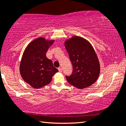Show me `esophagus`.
I'll use <instances>...</instances> for the list:
<instances>
[{"label": "esophagus", "mask_w": 126, "mask_h": 126, "mask_svg": "<svg viewBox=\"0 0 126 126\" xmlns=\"http://www.w3.org/2000/svg\"><path fill=\"white\" fill-rule=\"evenodd\" d=\"M58 70H59V72H62V68L61 67H59L58 68Z\"/></svg>", "instance_id": "esophagus-1"}]
</instances>
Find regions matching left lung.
<instances>
[{
	"label": "left lung",
	"mask_w": 126,
	"mask_h": 126,
	"mask_svg": "<svg viewBox=\"0 0 126 126\" xmlns=\"http://www.w3.org/2000/svg\"><path fill=\"white\" fill-rule=\"evenodd\" d=\"M64 46L73 64L71 76H66L68 83L79 89L92 85L100 74V64L90 42L79 36L66 40Z\"/></svg>",
	"instance_id": "left-lung-1"
}]
</instances>
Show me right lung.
Segmentation results:
<instances>
[{
	"label": "right lung",
	"mask_w": 126,
	"mask_h": 126,
	"mask_svg": "<svg viewBox=\"0 0 126 126\" xmlns=\"http://www.w3.org/2000/svg\"><path fill=\"white\" fill-rule=\"evenodd\" d=\"M54 40L39 37L33 40L25 49L20 64V72L25 82L34 88H40L51 82L58 70L46 56Z\"/></svg>",
	"instance_id": "obj_1"
}]
</instances>
